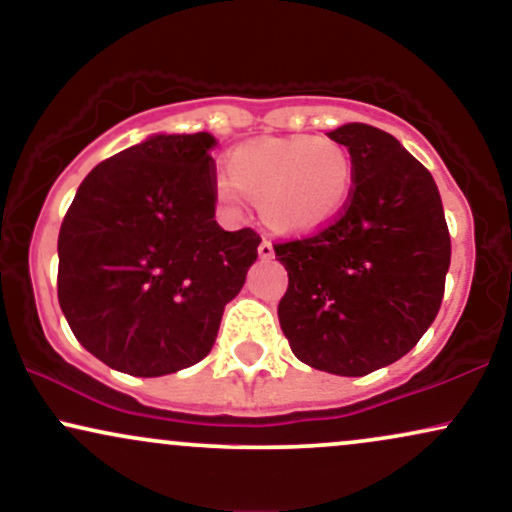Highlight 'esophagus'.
I'll list each match as a JSON object with an SVG mask.
<instances>
[{
    "label": "esophagus",
    "mask_w": 512,
    "mask_h": 512,
    "mask_svg": "<svg viewBox=\"0 0 512 512\" xmlns=\"http://www.w3.org/2000/svg\"><path fill=\"white\" fill-rule=\"evenodd\" d=\"M257 252H260L262 260H272V257H274V245H272V240L264 238L262 243H260V248H257Z\"/></svg>",
    "instance_id": "34e87169"
}]
</instances>
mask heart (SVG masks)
<instances>
[{
    "mask_svg": "<svg viewBox=\"0 0 512 512\" xmlns=\"http://www.w3.org/2000/svg\"><path fill=\"white\" fill-rule=\"evenodd\" d=\"M354 180V156L344 144L296 134L238 146L228 158V178L216 182V195L231 207L245 195L260 204L276 231L308 233L342 214Z\"/></svg>",
    "mask_w": 512,
    "mask_h": 512,
    "instance_id": "obj_1",
    "label": "heart"
}]
</instances>
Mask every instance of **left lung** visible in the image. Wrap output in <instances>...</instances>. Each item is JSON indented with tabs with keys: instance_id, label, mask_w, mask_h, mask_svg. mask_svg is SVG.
Segmentation results:
<instances>
[{
	"instance_id": "8db88e82",
	"label": "left lung",
	"mask_w": 512,
	"mask_h": 512,
	"mask_svg": "<svg viewBox=\"0 0 512 512\" xmlns=\"http://www.w3.org/2000/svg\"><path fill=\"white\" fill-rule=\"evenodd\" d=\"M354 156V190L337 219L274 243L289 272L279 325L303 363L358 378L409 354L436 320L450 233L433 175L392 134L330 132Z\"/></svg>"
}]
</instances>
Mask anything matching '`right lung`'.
Masks as SVG:
<instances>
[{
	"instance_id": "1",
	"label": "right lung",
	"mask_w": 512,
	"mask_h": 512,
	"mask_svg": "<svg viewBox=\"0 0 512 512\" xmlns=\"http://www.w3.org/2000/svg\"><path fill=\"white\" fill-rule=\"evenodd\" d=\"M207 132L156 134L98 163L57 240V298L86 351L139 378L209 354L260 236L216 223Z\"/></svg>"
}]
</instances>
